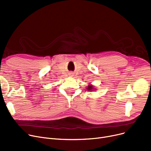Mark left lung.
<instances>
[{
  "label": "left lung",
  "instance_id": "obj_1",
  "mask_svg": "<svg viewBox=\"0 0 151 151\" xmlns=\"http://www.w3.org/2000/svg\"><path fill=\"white\" fill-rule=\"evenodd\" d=\"M93 89V86H92V85H89V86H88V88H87V89H88V90L91 91Z\"/></svg>",
  "mask_w": 151,
  "mask_h": 151
}]
</instances>
